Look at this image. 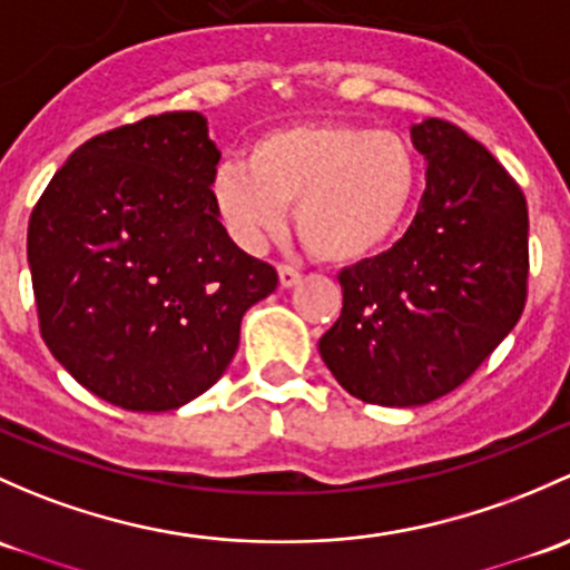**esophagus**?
<instances>
[{
  "instance_id": "esophagus-1",
  "label": "esophagus",
  "mask_w": 570,
  "mask_h": 570,
  "mask_svg": "<svg viewBox=\"0 0 570 570\" xmlns=\"http://www.w3.org/2000/svg\"><path fill=\"white\" fill-rule=\"evenodd\" d=\"M278 284H281V289H292V286L301 284V273H297L295 267L281 265L278 267Z\"/></svg>"
}]
</instances>
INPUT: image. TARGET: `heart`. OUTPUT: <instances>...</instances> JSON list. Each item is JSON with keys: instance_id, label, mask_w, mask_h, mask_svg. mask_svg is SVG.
<instances>
[{"instance_id": "1", "label": "heart", "mask_w": 570, "mask_h": 570, "mask_svg": "<svg viewBox=\"0 0 570 570\" xmlns=\"http://www.w3.org/2000/svg\"><path fill=\"white\" fill-rule=\"evenodd\" d=\"M417 158L393 130L357 122H295L269 128L215 171L209 199L245 250L281 235L286 205L311 254L357 265L380 254L417 196Z\"/></svg>"}]
</instances>
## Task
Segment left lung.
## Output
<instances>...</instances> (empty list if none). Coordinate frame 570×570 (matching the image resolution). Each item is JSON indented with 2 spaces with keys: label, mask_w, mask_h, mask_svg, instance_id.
Wrapping results in <instances>:
<instances>
[{
  "label": "left lung",
  "mask_w": 570,
  "mask_h": 570,
  "mask_svg": "<svg viewBox=\"0 0 570 570\" xmlns=\"http://www.w3.org/2000/svg\"><path fill=\"white\" fill-rule=\"evenodd\" d=\"M426 190L406 235L338 275L344 308L320 338L341 387L382 406L456 391L527 297V205L487 147L442 119L412 125Z\"/></svg>",
  "instance_id": "8db88e82"
}]
</instances>
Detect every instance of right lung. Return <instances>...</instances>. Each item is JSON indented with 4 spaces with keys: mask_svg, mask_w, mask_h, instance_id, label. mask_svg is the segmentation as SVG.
Masks as SVG:
<instances>
[{
    "mask_svg": "<svg viewBox=\"0 0 570 570\" xmlns=\"http://www.w3.org/2000/svg\"><path fill=\"white\" fill-rule=\"evenodd\" d=\"M218 160L199 111L147 117L83 141L32 209L40 335L114 406L169 412L209 391L243 314L278 286L215 213Z\"/></svg>",
    "mask_w": 570,
    "mask_h": 570,
    "instance_id": "obj_1",
    "label": "right lung"
}]
</instances>
